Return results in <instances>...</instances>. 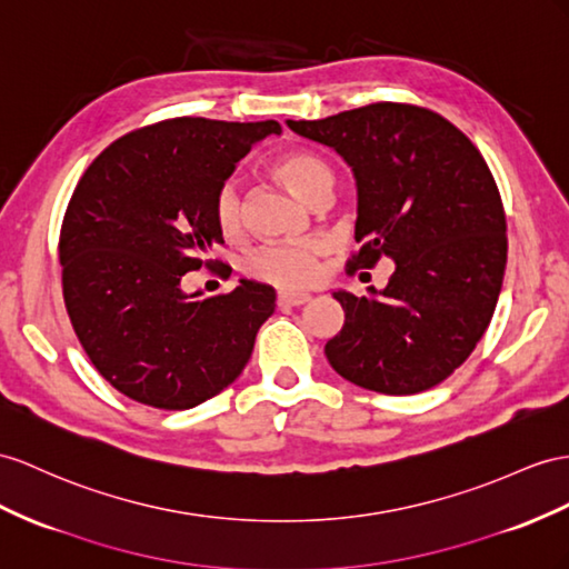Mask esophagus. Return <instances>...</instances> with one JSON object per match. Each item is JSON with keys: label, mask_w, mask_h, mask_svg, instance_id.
<instances>
[{"label": "esophagus", "mask_w": 569, "mask_h": 569, "mask_svg": "<svg viewBox=\"0 0 569 569\" xmlns=\"http://www.w3.org/2000/svg\"><path fill=\"white\" fill-rule=\"evenodd\" d=\"M308 300L310 293H296V290H279V293H276L279 308H296V305H305Z\"/></svg>", "instance_id": "esophagus-1"}]
</instances>
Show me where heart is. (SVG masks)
<instances>
[{"instance_id": "1", "label": "heart", "mask_w": 569, "mask_h": 569, "mask_svg": "<svg viewBox=\"0 0 569 569\" xmlns=\"http://www.w3.org/2000/svg\"><path fill=\"white\" fill-rule=\"evenodd\" d=\"M279 178L305 201L331 197L333 172L322 158L310 151H288L273 163ZM213 223L223 238H238L244 228V209L240 187L236 180H226L213 197ZM329 252L325 240L305 242H269L244 257V273L257 281H267L281 288H305L317 281L319 267Z\"/></svg>"}]
</instances>
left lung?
I'll list each match as a JSON object with an SVG mask.
<instances>
[{
	"mask_svg": "<svg viewBox=\"0 0 569 569\" xmlns=\"http://www.w3.org/2000/svg\"><path fill=\"white\" fill-rule=\"evenodd\" d=\"M288 127L337 149L358 182V250L346 271L397 261L372 298L333 293L343 329L325 353L380 395L445 382L483 337L507 264V221L486 158L459 127L411 103H370Z\"/></svg>",
	"mask_w": 569,
	"mask_h": 569,
	"instance_id": "8db88e82",
	"label": "left lung"
}]
</instances>
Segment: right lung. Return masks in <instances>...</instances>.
Wrapping results in <instances>:
<instances>
[{"label": "right lung", "mask_w": 569, "mask_h": 569, "mask_svg": "<svg viewBox=\"0 0 569 569\" xmlns=\"http://www.w3.org/2000/svg\"><path fill=\"white\" fill-rule=\"evenodd\" d=\"M281 124L172 118L112 141L86 168L60 230L62 293L93 368L124 397L184 411L236 382L273 288L182 293L223 236L213 197L252 143Z\"/></svg>", "instance_id": "obj_1"}]
</instances>
